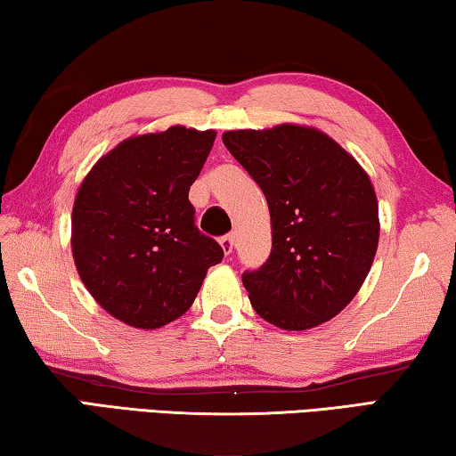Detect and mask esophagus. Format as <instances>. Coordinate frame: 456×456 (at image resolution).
<instances>
[{"mask_svg":"<svg viewBox=\"0 0 456 456\" xmlns=\"http://www.w3.org/2000/svg\"><path fill=\"white\" fill-rule=\"evenodd\" d=\"M220 246L224 250V255H230V252L234 250V234H226L220 238Z\"/></svg>","mask_w":456,"mask_h":456,"instance_id":"esophagus-1","label":"esophagus"}]
</instances>
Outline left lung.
<instances>
[{"label": "left lung", "instance_id": "1", "mask_svg": "<svg viewBox=\"0 0 456 456\" xmlns=\"http://www.w3.org/2000/svg\"><path fill=\"white\" fill-rule=\"evenodd\" d=\"M224 145L263 190L273 250L242 285L268 323L303 331L349 305L374 263V185L339 143L313 126L226 131Z\"/></svg>", "mask_w": 456, "mask_h": 456}]
</instances>
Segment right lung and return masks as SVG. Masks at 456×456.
Instances as JSON below:
<instances>
[{"mask_svg":"<svg viewBox=\"0 0 456 456\" xmlns=\"http://www.w3.org/2000/svg\"><path fill=\"white\" fill-rule=\"evenodd\" d=\"M216 131L169 126L129 137L94 163L72 208V256L101 307L159 330L191 307L224 250L193 224L190 185Z\"/></svg>","mask_w":456,"mask_h":456,"instance_id":"obj_1","label":"right lung"}]
</instances>
